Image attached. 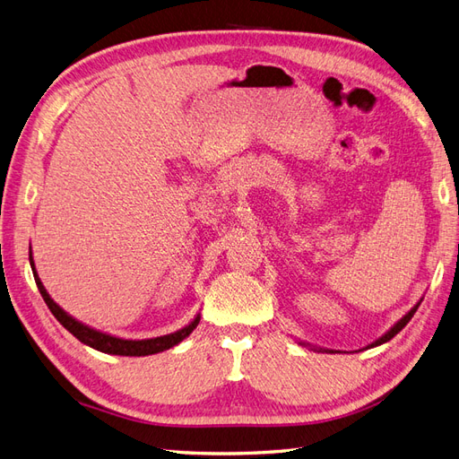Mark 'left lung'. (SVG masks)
Listing matches in <instances>:
<instances>
[{
  "instance_id": "1",
  "label": "left lung",
  "mask_w": 459,
  "mask_h": 459,
  "mask_svg": "<svg viewBox=\"0 0 459 459\" xmlns=\"http://www.w3.org/2000/svg\"><path fill=\"white\" fill-rule=\"evenodd\" d=\"M423 300V299H421ZM421 300L418 302V304H415V307L406 314V316H402L400 319H398V322L391 327V329H388L386 333H385V335H381L377 341H373L371 344H368L366 346V349H373V346H379V344H383V342H386V341H391L394 335H396V333H400L402 329H404L406 325H408V322H410V319L413 317V314H415V310H418L420 308V304H421ZM300 344H304V346H310V349L312 351H317V352H329V354H335V351H329V349H317V346H314V344H308V342H300Z\"/></svg>"
}]
</instances>
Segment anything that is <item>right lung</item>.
Instances as JSON below:
<instances>
[{
    "label": "right lung",
    "instance_id": "right-lung-1",
    "mask_svg": "<svg viewBox=\"0 0 459 459\" xmlns=\"http://www.w3.org/2000/svg\"><path fill=\"white\" fill-rule=\"evenodd\" d=\"M30 266H32V272H34V280H36V285L39 289V295L44 297L48 308L51 310V314L59 319V324L66 329L71 331L73 335L80 341L84 342L88 346H91V349L100 351V352H105V354H115V356H149V354H159L162 351H169L172 349V346H176L178 342H182L186 337H189L193 329H195L199 325V319H201V314H197L195 317L191 319V322L178 329L174 333H169V335H162V337H152V339H142V341H132V339H122V337H115V335H108V333H103L100 329H93L86 324L78 322L76 317H73L68 312H65L57 302H55L49 293L46 290L44 283H41L39 275L36 272V266H34V256H32V247H30Z\"/></svg>",
    "mask_w": 459,
    "mask_h": 459
}]
</instances>
